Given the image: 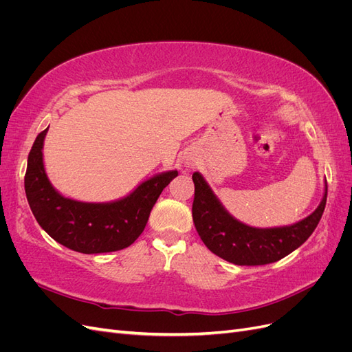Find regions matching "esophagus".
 Segmentation results:
<instances>
[{"instance_id": "obj_1", "label": "esophagus", "mask_w": 352, "mask_h": 352, "mask_svg": "<svg viewBox=\"0 0 352 352\" xmlns=\"http://www.w3.org/2000/svg\"><path fill=\"white\" fill-rule=\"evenodd\" d=\"M184 163H185L186 170L194 168V167L197 166V158H195L192 154H186L185 158H184Z\"/></svg>"}]
</instances>
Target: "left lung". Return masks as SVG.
<instances>
[{"label": "left lung", "mask_w": 352, "mask_h": 352, "mask_svg": "<svg viewBox=\"0 0 352 352\" xmlns=\"http://www.w3.org/2000/svg\"><path fill=\"white\" fill-rule=\"evenodd\" d=\"M192 219L199 238L211 252L238 265H263L286 257L310 238L326 207L324 182L323 198L310 216L289 226L252 228L230 214L199 172L192 175Z\"/></svg>", "instance_id": "8db88e82"}]
</instances>
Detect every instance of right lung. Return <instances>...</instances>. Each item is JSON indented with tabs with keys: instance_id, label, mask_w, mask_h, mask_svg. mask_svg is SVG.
<instances>
[{
	"instance_id": "add662e5",
	"label": "right lung",
	"mask_w": 352,
	"mask_h": 352,
	"mask_svg": "<svg viewBox=\"0 0 352 352\" xmlns=\"http://www.w3.org/2000/svg\"><path fill=\"white\" fill-rule=\"evenodd\" d=\"M48 127L32 145L25 175V192L39 226L65 247L82 254L127 248L145 229L150 212L177 170L158 173L138 185L129 195L109 202H85L61 195L44 166Z\"/></svg>"
}]
</instances>
